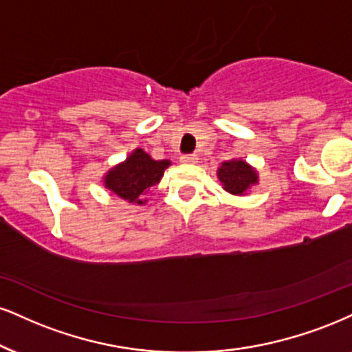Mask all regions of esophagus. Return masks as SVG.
I'll list each match as a JSON object with an SVG mask.
<instances>
[{"label":"esophagus","instance_id":"obj_1","mask_svg":"<svg viewBox=\"0 0 352 352\" xmlns=\"http://www.w3.org/2000/svg\"><path fill=\"white\" fill-rule=\"evenodd\" d=\"M180 160H182V164H187V165H195V164H198V155H195V154H187V155H182Z\"/></svg>","mask_w":352,"mask_h":352}]
</instances>
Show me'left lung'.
Returning a JSON list of instances; mask_svg holds the SVG:
<instances>
[{
	"label": "left lung",
	"instance_id": "8db88e82",
	"mask_svg": "<svg viewBox=\"0 0 352 352\" xmlns=\"http://www.w3.org/2000/svg\"><path fill=\"white\" fill-rule=\"evenodd\" d=\"M223 190L236 197H244L249 188L259 184V173L244 159H230L221 162L217 170Z\"/></svg>",
	"mask_w": 352,
	"mask_h": 352
}]
</instances>
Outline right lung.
Here are the masks:
<instances>
[{
	"label": "right lung",
	"instance_id": "add662e5",
	"mask_svg": "<svg viewBox=\"0 0 352 352\" xmlns=\"http://www.w3.org/2000/svg\"><path fill=\"white\" fill-rule=\"evenodd\" d=\"M172 162L168 159L155 160L146 151L138 147L116 164L103 175L104 188L109 190L113 197L131 203V205H146L147 193L154 185L162 180L165 168Z\"/></svg>",
	"mask_w": 352,
	"mask_h": 352
}]
</instances>
